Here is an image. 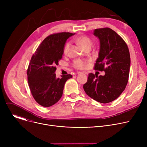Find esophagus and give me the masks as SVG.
Masks as SVG:
<instances>
[{
  "label": "esophagus",
  "instance_id": "obj_1",
  "mask_svg": "<svg viewBox=\"0 0 147 147\" xmlns=\"http://www.w3.org/2000/svg\"><path fill=\"white\" fill-rule=\"evenodd\" d=\"M82 73H84V74H88V73H87L86 72H85V71H83V72H82ZM80 73H80V72H79V73H78V74H80Z\"/></svg>",
  "mask_w": 147,
  "mask_h": 147
}]
</instances>
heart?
Wrapping results in <instances>:
<instances>
[{
	"label": "heart",
	"instance_id": "1",
	"mask_svg": "<svg viewBox=\"0 0 147 147\" xmlns=\"http://www.w3.org/2000/svg\"><path fill=\"white\" fill-rule=\"evenodd\" d=\"M76 42H78L84 49L88 47V46H92V42L90 40V38L85 36H82L78 37L76 38ZM69 45H70V43L69 42L66 43L64 48V53L67 52L68 48L69 47ZM73 65V67L76 69H84L86 67L85 61H84L83 60H82L80 59L74 60Z\"/></svg>",
	"mask_w": 147,
	"mask_h": 147
}]
</instances>
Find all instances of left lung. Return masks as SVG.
<instances>
[{"label":"left lung","mask_w":147,"mask_h":147,"mask_svg":"<svg viewBox=\"0 0 147 147\" xmlns=\"http://www.w3.org/2000/svg\"><path fill=\"white\" fill-rule=\"evenodd\" d=\"M94 35L99 40L94 68L105 74L98 76L90 73L83 89L95 101L109 103L116 99L127 85L130 66L129 51L123 38L110 28L95 29Z\"/></svg>","instance_id":"1"}]
</instances>
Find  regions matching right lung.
Returning <instances> with one entry per match:
<instances>
[{"label": "right lung", "instance_id": "right-lung-1", "mask_svg": "<svg viewBox=\"0 0 147 147\" xmlns=\"http://www.w3.org/2000/svg\"><path fill=\"white\" fill-rule=\"evenodd\" d=\"M74 34L63 32L48 36L31 58L27 71L28 86L36 101L43 107L56 104L63 95L66 81L73 77L67 74L57 78L55 72L67 40Z\"/></svg>", "mask_w": 147, "mask_h": 147}]
</instances>
